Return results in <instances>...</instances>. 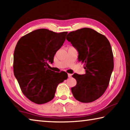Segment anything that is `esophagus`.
Here are the masks:
<instances>
[{
  "mask_svg": "<svg viewBox=\"0 0 130 130\" xmlns=\"http://www.w3.org/2000/svg\"><path fill=\"white\" fill-rule=\"evenodd\" d=\"M68 77H72V74H70V73H68Z\"/></svg>",
  "mask_w": 130,
  "mask_h": 130,
  "instance_id": "esophagus-1",
  "label": "esophagus"
}]
</instances>
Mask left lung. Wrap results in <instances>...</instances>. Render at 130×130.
I'll use <instances>...</instances> for the list:
<instances>
[{"label":"left lung","mask_w":130,"mask_h":130,"mask_svg":"<svg viewBox=\"0 0 130 130\" xmlns=\"http://www.w3.org/2000/svg\"><path fill=\"white\" fill-rule=\"evenodd\" d=\"M67 40L78 52V60L84 63L85 74L74 73V98L82 103L94 102L102 96L109 85L113 69L112 50L104 35L89 28L70 32Z\"/></svg>","instance_id":"obj_1"}]
</instances>
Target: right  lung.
Instances as JSON below:
<instances>
[{"mask_svg":"<svg viewBox=\"0 0 130 130\" xmlns=\"http://www.w3.org/2000/svg\"><path fill=\"white\" fill-rule=\"evenodd\" d=\"M67 34V31L57 33L41 28L21 37L15 46V77L24 95L34 103L42 104L51 101L58 85L68 78L66 72L54 73L48 68Z\"/></svg>","mask_w":130,"mask_h":130,"instance_id":"right-lung-1","label":"right lung"}]
</instances>
